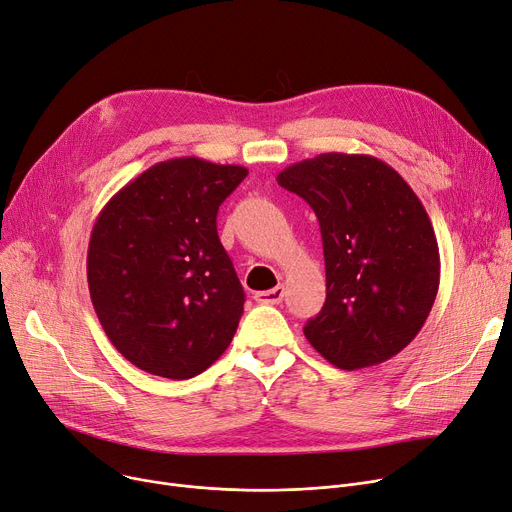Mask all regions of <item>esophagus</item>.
Segmentation results:
<instances>
[{
	"mask_svg": "<svg viewBox=\"0 0 512 512\" xmlns=\"http://www.w3.org/2000/svg\"><path fill=\"white\" fill-rule=\"evenodd\" d=\"M282 298H284V286H276V288H271V290L255 294V300L261 302V304H280Z\"/></svg>",
	"mask_w": 512,
	"mask_h": 512,
	"instance_id": "esophagus-1",
	"label": "esophagus"
}]
</instances>
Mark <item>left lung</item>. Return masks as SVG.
<instances>
[{"instance_id": "1", "label": "left lung", "mask_w": 512, "mask_h": 512, "mask_svg": "<svg viewBox=\"0 0 512 512\" xmlns=\"http://www.w3.org/2000/svg\"><path fill=\"white\" fill-rule=\"evenodd\" d=\"M278 185L317 214L327 298L306 323L309 344L333 366H377L424 327L440 282L432 222L387 162L327 152L290 164Z\"/></svg>"}]
</instances>
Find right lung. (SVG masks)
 I'll use <instances>...</instances> for the list:
<instances>
[{
  "label": "right lung",
  "instance_id": "1",
  "mask_svg": "<svg viewBox=\"0 0 512 512\" xmlns=\"http://www.w3.org/2000/svg\"><path fill=\"white\" fill-rule=\"evenodd\" d=\"M245 166L195 156L150 166L100 210L88 288L111 344L156 377L191 379L230 346L245 292L216 228Z\"/></svg>",
  "mask_w": 512,
  "mask_h": 512
}]
</instances>
